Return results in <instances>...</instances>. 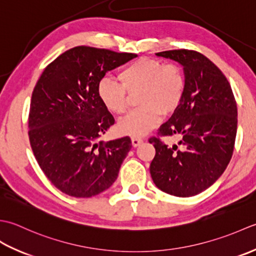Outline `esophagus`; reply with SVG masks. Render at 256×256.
<instances>
[{
  "instance_id": "34e87169",
  "label": "esophagus",
  "mask_w": 256,
  "mask_h": 256,
  "mask_svg": "<svg viewBox=\"0 0 256 256\" xmlns=\"http://www.w3.org/2000/svg\"><path fill=\"white\" fill-rule=\"evenodd\" d=\"M132 144L134 147H138L140 144H142V139L139 138V137H132Z\"/></svg>"
}]
</instances>
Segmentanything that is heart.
<instances>
[{
	"label": "heart",
	"mask_w": 256,
	"mask_h": 256,
	"mask_svg": "<svg viewBox=\"0 0 256 256\" xmlns=\"http://www.w3.org/2000/svg\"><path fill=\"white\" fill-rule=\"evenodd\" d=\"M119 82L104 77L98 82L97 94L107 110L120 114L126 112L128 94L138 92V109L124 114L118 122L124 134H147L159 124L161 114H170L179 106L184 92V76L174 64L154 58H139L118 74Z\"/></svg>",
	"instance_id": "heart-1"
}]
</instances>
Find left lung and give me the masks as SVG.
I'll return each mask as SVG.
<instances>
[{
	"label": "left lung",
	"instance_id": "8db88e82",
	"mask_svg": "<svg viewBox=\"0 0 256 256\" xmlns=\"http://www.w3.org/2000/svg\"><path fill=\"white\" fill-rule=\"evenodd\" d=\"M184 67V92L179 106L161 124V136H178L166 146L150 138L156 156L150 174L161 191L186 198L199 194L220 178L232 158L238 129V107L231 86L213 62L194 50L156 54Z\"/></svg>",
	"mask_w": 256,
	"mask_h": 256
}]
</instances>
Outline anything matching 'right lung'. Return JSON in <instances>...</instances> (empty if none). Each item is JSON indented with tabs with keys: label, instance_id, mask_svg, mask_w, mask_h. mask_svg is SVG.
Returning <instances> with one entry per match:
<instances>
[{
	"label": "right lung",
	"instance_id": "obj_1",
	"mask_svg": "<svg viewBox=\"0 0 256 256\" xmlns=\"http://www.w3.org/2000/svg\"><path fill=\"white\" fill-rule=\"evenodd\" d=\"M134 57L77 46L40 75L30 100V142L40 169L64 194L90 198L116 181L132 140L100 142L114 119L99 99L97 86L107 72Z\"/></svg>",
	"mask_w": 256,
	"mask_h": 256
}]
</instances>
